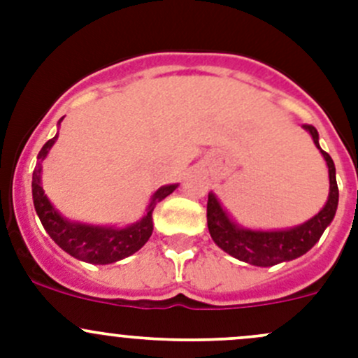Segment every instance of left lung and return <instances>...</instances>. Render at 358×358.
<instances>
[{
    "label": "left lung",
    "instance_id": "8db88e82",
    "mask_svg": "<svg viewBox=\"0 0 358 358\" xmlns=\"http://www.w3.org/2000/svg\"><path fill=\"white\" fill-rule=\"evenodd\" d=\"M303 129L310 133L313 143L322 154L329 171V196L324 208L306 220L305 223L289 229L256 230L239 225L222 206L213 192L208 194V229L211 239L220 249L229 252L234 258L255 266H273L279 263L291 262L310 251L320 239L324 230L333 222L338 209V183L333 159L324 152L319 145V131L312 124H303Z\"/></svg>",
    "mask_w": 358,
    "mask_h": 358
}]
</instances>
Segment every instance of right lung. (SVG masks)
<instances>
[{
  "label": "right lung",
  "mask_w": 358,
  "mask_h": 358,
  "mask_svg": "<svg viewBox=\"0 0 358 358\" xmlns=\"http://www.w3.org/2000/svg\"><path fill=\"white\" fill-rule=\"evenodd\" d=\"M62 119L59 121V126ZM57 138H59V135H55L43 145V149L38 154L34 173H32V201H34V209L45 230L48 232V236L55 241L57 246L62 248L69 255L81 259V262L92 263V265L115 263L119 259L128 258L133 252L138 251L140 248H143V244L152 236L154 208H156L157 202H161L169 194L175 192L178 189V183L159 187L156 192L152 194V197H150L145 215L138 222L131 223V225L114 227L74 222V220H69L57 211L55 206L46 197L41 185V162L48 156L50 149L57 142Z\"/></svg>",
  "instance_id": "1"
}]
</instances>
